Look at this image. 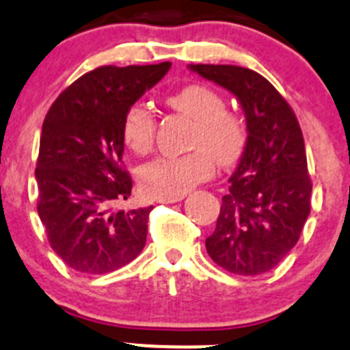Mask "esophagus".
Returning <instances> with one entry per match:
<instances>
[{
  "mask_svg": "<svg viewBox=\"0 0 350 350\" xmlns=\"http://www.w3.org/2000/svg\"><path fill=\"white\" fill-rule=\"evenodd\" d=\"M185 195H176V197H159V204H174V202H181Z\"/></svg>",
  "mask_w": 350,
  "mask_h": 350,
  "instance_id": "esophagus-1",
  "label": "esophagus"
}]
</instances>
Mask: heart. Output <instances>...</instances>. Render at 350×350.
Listing matches in <instances>:
<instances>
[{
	"instance_id": "1",
	"label": "heart",
	"mask_w": 350,
	"mask_h": 350,
	"mask_svg": "<svg viewBox=\"0 0 350 350\" xmlns=\"http://www.w3.org/2000/svg\"><path fill=\"white\" fill-rule=\"evenodd\" d=\"M176 112L195 120L185 155L157 157L139 171L143 190L157 197L185 195L191 186L214 172L215 162L231 165L245 146V126L237 113L226 110L224 98L204 84H188L165 98ZM126 145L135 153H146L155 139V116L146 105L136 103L126 112L122 124Z\"/></svg>"
}]
</instances>
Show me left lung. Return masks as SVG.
Instances as JSON below:
<instances>
[{
    "label": "left lung",
    "mask_w": 350,
    "mask_h": 350,
    "mask_svg": "<svg viewBox=\"0 0 350 350\" xmlns=\"http://www.w3.org/2000/svg\"><path fill=\"white\" fill-rule=\"evenodd\" d=\"M188 67L230 91L247 122L243 153L205 249L233 274L267 273L295 247L311 212L312 185L299 120L273 84L250 68Z\"/></svg>",
    "instance_id": "1"
}]
</instances>
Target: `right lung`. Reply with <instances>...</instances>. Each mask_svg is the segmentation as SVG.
Masks as SVG:
<instances>
[{
	"instance_id": "add662e5",
	"label": "right lung",
	"mask_w": 350,
	"mask_h": 350,
	"mask_svg": "<svg viewBox=\"0 0 350 350\" xmlns=\"http://www.w3.org/2000/svg\"><path fill=\"white\" fill-rule=\"evenodd\" d=\"M171 68L98 67L55 100L39 143L38 214L51 249L72 269L105 274L136 259L153 207L113 211L131 197L122 169L126 112Z\"/></svg>"
}]
</instances>
